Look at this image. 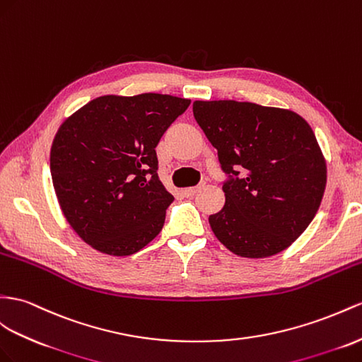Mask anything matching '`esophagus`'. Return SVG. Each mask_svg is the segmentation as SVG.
<instances>
[{"mask_svg": "<svg viewBox=\"0 0 362 362\" xmlns=\"http://www.w3.org/2000/svg\"><path fill=\"white\" fill-rule=\"evenodd\" d=\"M205 185H206V182L202 180V182L197 185V187H192V188H187V189H185V194H187V196H194V194H197L203 187H205Z\"/></svg>", "mask_w": 362, "mask_h": 362, "instance_id": "1", "label": "esophagus"}]
</instances>
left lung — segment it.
Listing matches in <instances>:
<instances>
[{
  "mask_svg": "<svg viewBox=\"0 0 362 362\" xmlns=\"http://www.w3.org/2000/svg\"><path fill=\"white\" fill-rule=\"evenodd\" d=\"M192 113L217 150L226 203L209 216L230 252H281L309 226L326 188V162L312 128L293 111L252 102L196 100Z\"/></svg>",
  "mask_w": 362,
  "mask_h": 362,
  "instance_id": "1",
  "label": "left lung"
}]
</instances>
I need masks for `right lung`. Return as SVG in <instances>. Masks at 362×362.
Listing matches in <instances>:
<instances>
[{
	"label": "right lung",
	"instance_id": "1",
	"mask_svg": "<svg viewBox=\"0 0 362 362\" xmlns=\"http://www.w3.org/2000/svg\"><path fill=\"white\" fill-rule=\"evenodd\" d=\"M189 104L159 93L100 96L59 127L50 151L54 192L91 247L132 255L160 233L174 196L157 174L156 146Z\"/></svg>",
	"mask_w": 362,
	"mask_h": 362
}]
</instances>
